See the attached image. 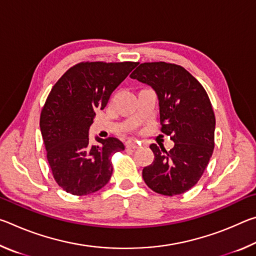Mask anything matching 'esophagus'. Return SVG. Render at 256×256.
Instances as JSON below:
<instances>
[{
    "label": "esophagus",
    "mask_w": 256,
    "mask_h": 256,
    "mask_svg": "<svg viewBox=\"0 0 256 256\" xmlns=\"http://www.w3.org/2000/svg\"><path fill=\"white\" fill-rule=\"evenodd\" d=\"M140 144H138V142H136V141H128V144H126V146L128 148H131V149H138V148H140Z\"/></svg>",
    "instance_id": "obj_1"
}]
</instances>
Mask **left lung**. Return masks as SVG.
Wrapping results in <instances>:
<instances>
[{"instance_id":"left-lung-1","label":"left lung","mask_w":256,"mask_h":256,"mask_svg":"<svg viewBox=\"0 0 256 256\" xmlns=\"http://www.w3.org/2000/svg\"><path fill=\"white\" fill-rule=\"evenodd\" d=\"M130 78L154 89L160 130L174 141L170 151L150 144L154 159L142 177L154 192L178 196L198 183L214 152L216 118L210 99L200 82L176 64L142 63Z\"/></svg>"}]
</instances>
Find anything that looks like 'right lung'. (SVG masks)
I'll return each mask as SVG.
<instances>
[{"label": "right lung", "mask_w": 256, "mask_h": 256, "mask_svg": "<svg viewBox=\"0 0 256 256\" xmlns=\"http://www.w3.org/2000/svg\"><path fill=\"white\" fill-rule=\"evenodd\" d=\"M136 63L86 62L68 70L52 88L40 114V132L47 160L60 188L73 196H86L110 180V157L124 150L116 138L89 140L97 110L106 107L110 94Z\"/></svg>", "instance_id": "add662e5"}]
</instances>
